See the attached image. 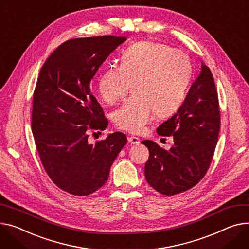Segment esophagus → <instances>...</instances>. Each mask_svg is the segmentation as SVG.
Masks as SVG:
<instances>
[{
  "instance_id": "34e87169",
  "label": "esophagus",
  "mask_w": 249,
  "mask_h": 249,
  "mask_svg": "<svg viewBox=\"0 0 249 249\" xmlns=\"http://www.w3.org/2000/svg\"><path fill=\"white\" fill-rule=\"evenodd\" d=\"M128 142L132 145H137L140 143V139L136 136H129L128 137Z\"/></svg>"
}]
</instances>
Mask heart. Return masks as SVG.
Listing matches in <instances>:
<instances>
[{
    "instance_id": "heart-1",
    "label": "heart",
    "mask_w": 249,
    "mask_h": 249,
    "mask_svg": "<svg viewBox=\"0 0 249 249\" xmlns=\"http://www.w3.org/2000/svg\"><path fill=\"white\" fill-rule=\"evenodd\" d=\"M192 76L186 54L166 45L141 42L123 52L119 66L112 65L98 79V92L108 104L124 97L130 85L133 98L113 115L119 129L140 133L155 114L176 112L183 102Z\"/></svg>"
}]
</instances>
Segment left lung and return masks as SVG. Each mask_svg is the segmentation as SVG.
Wrapping results in <instances>:
<instances>
[{
  "label": "left lung",
  "mask_w": 249,
  "mask_h": 249,
  "mask_svg": "<svg viewBox=\"0 0 249 249\" xmlns=\"http://www.w3.org/2000/svg\"><path fill=\"white\" fill-rule=\"evenodd\" d=\"M219 130L216 87L209 68L202 64L184 102L156 130L161 136H173L174 145L167 151L151 140L142 141L149 150L145 164L148 184L168 196L195 186L208 170Z\"/></svg>",
  "instance_id": "8db88e82"
}]
</instances>
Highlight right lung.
Here are the masks:
<instances>
[{
	"label": "right lung",
	"mask_w": 249,
	"mask_h": 249,
	"mask_svg": "<svg viewBox=\"0 0 249 249\" xmlns=\"http://www.w3.org/2000/svg\"><path fill=\"white\" fill-rule=\"evenodd\" d=\"M125 37L72 39L50 55L40 71L33 98L32 132L43 166L62 190L89 195L108 179L111 165L127 143L121 132L89 144V128L108 126L90 83Z\"/></svg>",
	"instance_id": "add662e5"
}]
</instances>
